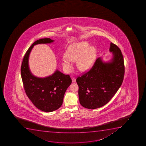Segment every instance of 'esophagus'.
Masks as SVG:
<instances>
[{"mask_svg":"<svg viewBox=\"0 0 146 146\" xmlns=\"http://www.w3.org/2000/svg\"><path fill=\"white\" fill-rule=\"evenodd\" d=\"M72 81L73 82H75L76 80V78H72Z\"/></svg>","mask_w":146,"mask_h":146,"instance_id":"obj_1","label":"esophagus"}]
</instances>
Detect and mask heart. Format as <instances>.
Listing matches in <instances>:
<instances>
[{
	"label": "heart",
	"instance_id": "obj_1",
	"mask_svg": "<svg viewBox=\"0 0 146 146\" xmlns=\"http://www.w3.org/2000/svg\"><path fill=\"white\" fill-rule=\"evenodd\" d=\"M97 56V50L94 46H90L86 41L73 44L68 48L66 56L61 59L62 66L67 70L73 67V62L77 61L78 69L82 71L91 68Z\"/></svg>",
	"mask_w": 146,
	"mask_h": 146
}]
</instances>
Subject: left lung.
I'll use <instances>...</instances> for the list:
<instances>
[{"label": "left lung", "mask_w": 146, "mask_h": 146, "mask_svg": "<svg viewBox=\"0 0 146 146\" xmlns=\"http://www.w3.org/2000/svg\"><path fill=\"white\" fill-rule=\"evenodd\" d=\"M110 51L112 54L111 60L104 62L98 58L89 71L77 78L80 104L85 108L93 110L105 105L123 82L125 66L122 54L112 43Z\"/></svg>", "instance_id": "left-lung-1"}]
</instances>
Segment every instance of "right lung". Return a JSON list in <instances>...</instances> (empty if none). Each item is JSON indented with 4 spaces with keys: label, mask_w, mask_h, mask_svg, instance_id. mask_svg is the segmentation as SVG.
Returning <instances> with one entry per match:
<instances>
[{
    "label": "right lung",
    "mask_w": 146,
    "mask_h": 146,
    "mask_svg": "<svg viewBox=\"0 0 146 146\" xmlns=\"http://www.w3.org/2000/svg\"><path fill=\"white\" fill-rule=\"evenodd\" d=\"M54 41L49 38L36 41L26 53L21 66L22 80L27 95L35 107L46 112L55 111L61 106L65 92L72 80L69 75L58 70L48 77H36L29 69V59L34 46Z\"/></svg>",
    "instance_id": "1"
}]
</instances>
